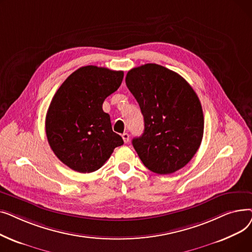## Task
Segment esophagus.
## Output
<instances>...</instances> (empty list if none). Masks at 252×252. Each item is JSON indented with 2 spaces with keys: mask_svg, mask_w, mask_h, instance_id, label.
Segmentation results:
<instances>
[{
  "mask_svg": "<svg viewBox=\"0 0 252 252\" xmlns=\"http://www.w3.org/2000/svg\"><path fill=\"white\" fill-rule=\"evenodd\" d=\"M122 137H123V140H124L125 143H127V142H128V140H129V135H128L127 133H124V134L122 135Z\"/></svg>",
  "mask_w": 252,
  "mask_h": 252,
  "instance_id": "esophagus-1",
  "label": "esophagus"
}]
</instances>
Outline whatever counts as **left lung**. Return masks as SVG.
Wrapping results in <instances>:
<instances>
[{
	"instance_id": "obj_1",
	"label": "left lung",
	"mask_w": 252,
	"mask_h": 252,
	"mask_svg": "<svg viewBox=\"0 0 252 252\" xmlns=\"http://www.w3.org/2000/svg\"><path fill=\"white\" fill-rule=\"evenodd\" d=\"M126 84L144 116V133L131 141L144 165L159 175L184 167L200 147L204 129L201 103L192 87L155 63L130 69Z\"/></svg>"
}]
</instances>
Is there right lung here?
Here are the masks:
<instances>
[{
	"instance_id": "right-lung-1",
	"label": "right lung",
	"mask_w": 252,
	"mask_h": 252,
	"mask_svg": "<svg viewBox=\"0 0 252 252\" xmlns=\"http://www.w3.org/2000/svg\"><path fill=\"white\" fill-rule=\"evenodd\" d=\"M123 78L124 71L84 66L66 78L53 97L46 115L47 139L60 161L71 169L95 171L124 144L102 109Z\"/></svg>"
}]
</instances>
